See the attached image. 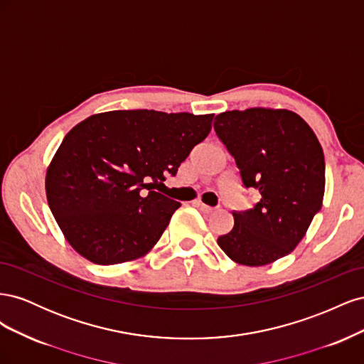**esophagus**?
Here are the masks:
<instances>
[{
	"instance_id": "obj_1",
	"label": "esophagus",
	"mask_w": 364,
	"mask_h": 364,
	"mask_svg": "<svg viewBox=\"0 0 364 364\" xmlns=\"http://www.w3.org/2000/svg\"><path fill=\"white\" fill-rule=\"evenodd\" d=\"M194 205L200 209V211H203V213H206V214H209V213H213L215 208H213V206H208V205H205V203H202V202H194Z\"/></svg>"
}]
</instances>
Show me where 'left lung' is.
Returning <instances> with one entry per match:
<instances>
[{
  "instance_id": "8db88e82",
  "label": "left lung",
  "mask_w": 364,
  "mask_h": 364,
  "mask_svg": "<svg viewBox=\"0 0 364 364\" xmlns=\"http://www.w3.org/2000/svg\"><path fill=\"white\" fill-rule=\"evenodd\" d=\"M214 130L234 156L243 185L259 191L252 209L232 213L234 228L218 237V246L230 259L250 267L289 255L322 208L321 142L287 109L226 111L215 117Z\"/></svg>"
}]
</instances>
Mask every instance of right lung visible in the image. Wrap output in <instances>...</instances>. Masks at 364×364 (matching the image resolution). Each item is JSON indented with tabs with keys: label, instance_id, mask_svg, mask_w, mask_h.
<instances>
[{
	"label": "right lung",
	"instance_id": "obj_1",
	"mask_svg": "<svg viewBox=\"0 0 364 364\" xmlns=\"http://www.w3.org/2000/svg\"><path fill=\"white\" fill-rule=\"evenodd\" d=\"M213 118L136 109L95 114L73 127L48 165L46 191L74 250L102 266L149 253L181 203L146 181L176 176Z\"/></svg>",
	"mask_w": 364,
	"mask_h": 364
}]
</instances>
